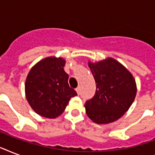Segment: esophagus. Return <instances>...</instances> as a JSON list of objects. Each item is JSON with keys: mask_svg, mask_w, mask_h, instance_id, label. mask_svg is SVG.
Listing matches in <instances>:
<instances>
[{"mask_svg": "<svg viewBox=\"0 0 155 155\" xmlns=\"http://www.w3.org/2000/svg\"><path fill=\"white\" fill-rule=\"evenodd\" d=\"M75 91H76V92H77V94H80V86L75 88Z\"/></svg>", "mask_w": 155, "mask_h": 155, "instance_id": "34e87169", "label": "esophagus"}]
</instances>
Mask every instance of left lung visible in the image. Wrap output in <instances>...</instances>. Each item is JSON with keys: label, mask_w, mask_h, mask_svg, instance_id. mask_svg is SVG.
Instances as JSON below:
<instances>
[{"label": "left lung", "mask_w": 155, "mask_h": 155, "mask_svg": "<svg viewBox=\"0 0 155 155\" xmlns=\"http://www.w3.org/2000/svg\"><path fill=\"white\" fill-rule=\"evenodd\" d=\"M96 81L95 96L84 104L87 117L97 124H108L121 117L136 97L137 85L132 74L113 58L88 62Z\"/></svg>", "instance_id": "1"}]
</instances>
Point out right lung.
I'll return each mask as SVG.
<instances>
[{"label": "right lung", "mask_w": 155, "mask_h": 155, "mask_svg": "<svg viewBox=\"0 0 155 155\" xmlns=\"http://www.w3.org/2000/svg\"><path fill=\"white\" fill-rule=\"evenodd\" d=\"M66 61L54 56L37 63L28 74L25 97L35 113L47 118L61 115L71 97L77 95L69 87L68 75L63 67Z\"/></svg>", "instance_id": "add662e5"}]
</instances>
